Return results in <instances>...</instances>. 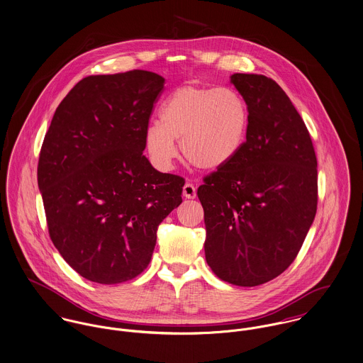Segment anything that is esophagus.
I'll return each instance as SVG.
<instances>
[{
    "label": "esophagus",
    "instance_id": "obj_1",
    "mask_svg": "<svg viewBox=\"0 0 363 363\" xmlns=\"http://www.w3.org/2000/svg\"><path fill=\"white\" fill-rule=\"evenodd\" d=\"M182 194H184V196H185L186 199H195V198H196V188H195V185L191 184V182H186V184L184 185Z\"/></svg>",
    "mask_w": 363,
    "mask_h": 363
}]
</instances>
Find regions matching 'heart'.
<instances>
[{
	"instance_id": "heart-1",
	"label": "heart",
	"mask_w": 363,
	"mask_h": 363,
	"mask_svg": "<svg viewBox=\"0 0 363 363\" xmlns=\"http://www.w3.org/2000/svg\"><path fill=\"white\" fill-rule=\"evenodd\" d=\"M249 125V110L233 87L182 86L162 103L160 121L145 130V147L160 169H169L178 156L198 168L217 169L240 153Z\"/></svg>"
}]
</instances>
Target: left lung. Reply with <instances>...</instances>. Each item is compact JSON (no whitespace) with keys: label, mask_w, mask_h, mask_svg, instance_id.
Instances as JSON below:
<instances>
[{"label":"left lung","mask_w":363,"mask_h":363,"mask_svg":"<svg viewBox=\"0 0 363 363\" xmlns=\"http://www.w3.org/2000/svg\"><path fill=\"white\" fill-rule=\"evenodd\" d=\"M247 104L246 140L203 178L206 262L223 281L256 286L295 260L318 210V160L308 128L281 87L234 74Z\"/></svg>","instance_id":"obj_1"}]
</instances>
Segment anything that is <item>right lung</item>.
Masks as SVG:
<instances>
[{
	"label": "right lung",
	"instance_id": "right-lung-1",
	"mask_svg": "<svg viewBox=\"0 0 363 363\" xmlns=\"http://www.w3.org/2000/svg\"><path fill=\"white\" fill-rule=\"evenodd\" d=\"M164 78L91 75L60 103L41 146L38 184L50 238L86 280L120 284L150 263L157 227L185 179L155 169L145 130Z\"/></svg>",
	"mask_w": 363,
	"mask_h": 363
}]
</instances>
